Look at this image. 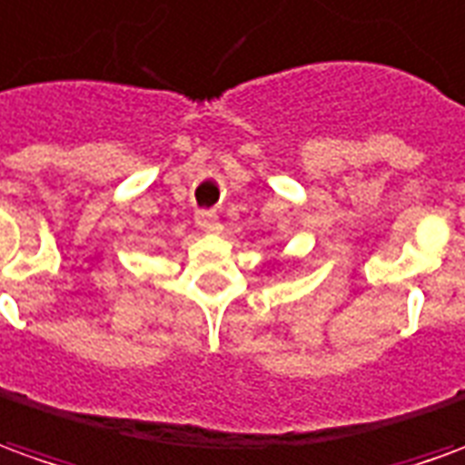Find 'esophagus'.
I'll use <instances>...</instances> for the list:
<instances>
[{
	"mask_svg": "<svg viewBox=\"0 0 465 465\" xmlns=\"http://www.w3.org/2000/svg\"><path fill=\"white\" fill-rule=\"evenodd\" d=\"M197 227L202 232H217L220 230V217L214 213H197Z\"/></svg>",
	"mask_w": 465,
	"mask_h": 465,
	"instance_id": "obj_1",
	"label": "esophagus"
}]
</instances>
